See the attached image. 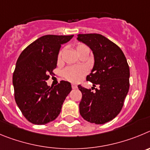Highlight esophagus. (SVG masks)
Listing matches in <instances>:
<instances>
[{
  "label": "esophagus",
  "instance_id": "34e87169",
  "mask_svg": "<svg viewBox=\"0 0 150 150\" xmlns=\"http://www.w3.org/2000/svg\"><path fill=\"white\" fill-rule=\"evenodd\" d=\"M72 89H77L78 88V86H77L76 83H72Z\"/></svg>",
  "mask_w": 150,
  "mask_h": 150
}]
</instances>
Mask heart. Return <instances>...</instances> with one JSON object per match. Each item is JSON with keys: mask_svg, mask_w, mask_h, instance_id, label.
I'll return each mask as SVG.
<instances>
[{"mask_svg": "<svg viewBox=\"0 0 150 150\" xmlns=\"http://www.w3.org/2000/svg\"><path fill=\"white\" fill-rule=\"evenodd\" d=\"M75 49H76V52L78 54H80L83 52H90V49H89L88 47L84 44H82V43H78L76 45ZM62 53H63V51H60L58 55V60H60V58H61ZM86 73H87V69L83 67H69L63 71L64 77L67 78V80L73 82H77L80 81L82 77Z\"/></svg>", "mask_w": 150, "mask_h": 150, "instance_id": "obj_1", "label": "heart"}]
</instances>
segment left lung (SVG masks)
Returning <instances> with one entry per match:
<instances>
[{"mask_svg":"<svg viewBox=\"0 0 150 150\" xmlns=\"http://www.w3.org/2000/svg\"><path fill=\"white\" fill-rule=\"evenodd\" d=\"M77 40L93 52L94 65L87 81L99 87L92 92L78 85L82 93L80 114L91 123L105 124L115 118L123 106L129 89V67L122 50L105 36L78 34Z\"/></svg>","mask_w":150,"mask_h":150,"instance_id":"1","label":"left lung"}]
</instances>
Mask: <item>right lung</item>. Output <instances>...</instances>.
<instances>
[{
    "label": "right lung",
    "instance_id": "right-lung-1",
    "mask_svg": "<svg viewBox=\"0 0 150 150\" xmlns=\"http://www.w3.org/2000/svg\"><path fill=\"white\" fill-rule=\"evenodd\" d=\"M74 35H45L32 42L21 53L13 76L15 99L24 117L35 125L54 120L72 86L69 81L50 87L46 81L57 67L61 45Z\"/></svg>",
    "mask_w": 150,
    "mask_h": 150
}]
</instances>
